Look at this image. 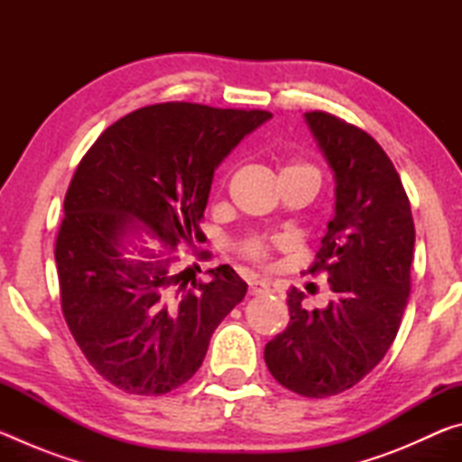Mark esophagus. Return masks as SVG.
Wrapping results in <instances>:
<instances>
[{"instance_id":"esophagus-1","label":"esophagus","mask_w":462,"mask_h":462,"mask_svg":"<svg viewBox=\"0 0 462 462\" xmlns=\"http://www.w3.org/2000/svg\"><path fill=\"white\" fill-rule=\"evenodd\" d=\"M269 291H271L269 281L256 279V277L248 281V293L250 295H263V293H269Z\"/></svg>"}]
</instances>
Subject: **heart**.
<instances>
[{
	"label": "heart",
	"instance_id": "heart-1",
	"mask_svg": "<svg viewBox=\"0 0 462 462\" xmlns=\"http://www.w3.org/2000/svg\"><path fill=\"white\" fill-rule=\"evenodd\" d=\"M289 171H311V173H316L314 169L303 165V162H289V165L283 167L281 173H289ZM242 254L246 256V259L254 261V263H264L269 261V254H271V242L263 240V238H250L245 246H242Z\"/></svg>",
	"mask_w": 462,
	"mask_h": 462
}]
</instances>
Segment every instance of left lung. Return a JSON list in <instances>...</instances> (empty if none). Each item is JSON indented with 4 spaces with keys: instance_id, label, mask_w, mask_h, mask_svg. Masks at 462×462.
Instances as JSON below:
<instances>
[{
    "instance_id": "left-lung-1",
    "label": "left lung",
    "mask_w": 462,
    "mask_h": 462,
    "mask_svg": "<svg viewBox=\"0 0 462 462\" xmlns=\"http://www.w3.org/2000/svg\"><path fill=\"white\" fill-rule=\"evenodd\" d=\"M334 173V217L310 267L328 273L334 300L308 311L289 289V324L264 346L281 385L328 397L356 385L381 363L410 295L413 230L410 199L385 151L366 132L326 112L303 114Z\"/></svg>"
}]
</instances>
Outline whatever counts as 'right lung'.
Wrapping results in <instances>:
<instances>
[{"mask_svg":"<svg viewBox=\"0 0 462 462\" xmlns=\"http://www.w3.org/2000/svg\"><path fill=\"white\" fill-rule=\"evenodd\" d=\"M271 118L185 101L140 107L77 167L54 248L62 314L93 369L126 393L162 395L189 381L245 300L248 285L230 264L198 283L173 250L198 236L217 165Z\"/></svg>","mask_w":462,"mask_h":462,"instance_id":"1","label":"right lung"}]
</instances>
